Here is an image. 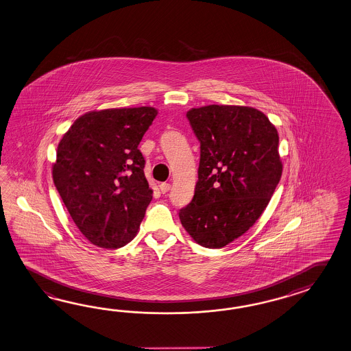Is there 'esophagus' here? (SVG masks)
Segmentation results:
<instances>
[{
    "label": "esophagus",
    "mask_w": 351,
    "mask_h": 351,
    "mask_svg": "<svg viewBox=\"0 0 351 351\" xmlns=\"http://www.w3.org/2000/svg\"><path fill=\"white\" fill-rule=\"evenodd\" d=\"M159 187H160L162 193H167V192L171 189V184H169V183H162Z\"/></svg>",
    "instance_id": "1"
}]
</instances>
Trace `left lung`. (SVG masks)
Masks as SVG:
<instances>
[{
    "label": "left lung",
    "instance_id": "1",
    "mask_svg": "<svg viewBox=\"0 0 351 351\" xmlns=\"http://www.w3.org/2000/svg\"><path fill=\"white\" fill-rule=\"evenodd\" d=\"M187 118L201 154L180 223L199 245L221 248L257 221L279 184L278 130L252 107L211 104L189 109Z\"/></svg>",
    "mask_w": 351,
    "mask_h": 351
}]
</instances>
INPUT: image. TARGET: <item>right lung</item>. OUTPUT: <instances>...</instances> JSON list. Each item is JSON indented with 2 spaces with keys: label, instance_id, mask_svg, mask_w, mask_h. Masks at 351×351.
<instances>
[{
  "label": "right lung",
  "instance_id": "add662e5",
  "mask_svg": "<svg viewBox=\"0 0 351 351\" xmlns=\"http://www.w3.org/2000/svg\"><path fill=\"white\" fill-rule=\"evenodd\" d=\"M156 114L153 107L93 110L77 118L58 144L54 186L94 245L123 247L140 228L153 189L137 146Z\"/></svg>",
  "mask_w": 351,
  "mask_h": 351
}]
</instances>
